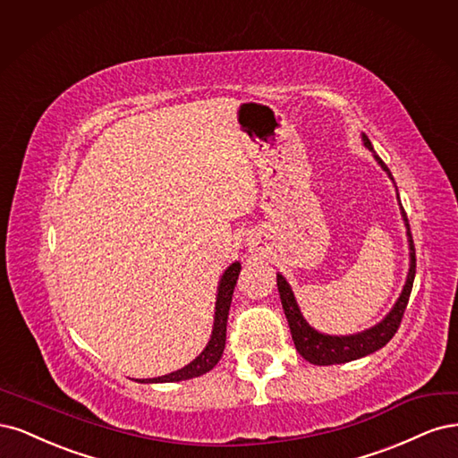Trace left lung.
<instances>
[{
  "label": "left lung",
  "mask_w": 458,
  "mask_h": 458,
  "mask_svg": "<svg viewBox=\"0 0 458 458\" xmlns=\"http://www.w3.org/2000/svg\"><path fill=\"white\" fill-rule=\"evenodd\" d=\"M363 146L373 152V157L377 159V164L382 167V171H386V174L390 176V181H394V176L390 173V169L386 167L385 161H382L377 152L373 150L371 140L367 139V135H361ZM400 199V196H397ZM400 203V201H397ZM400 211H402V218L405 223V230H407V243H409V272L405 277V285L402 289V294L397 297L395 304L392 306L390 312L382 318L377 326L369 327L365 331L353 333V335H326L319 333L318 329H314L310 323L304 319L301 308L297 304V299H294L293 289L287 284V279L277 274V291H279V299H282V306L285 318L289 321V329H291V336L297 352L301 356L314 363V365H335V363H346V361H353L369 356L377 350H380L382 346H386L390 343V338L395 335L397 327H400L403 312L407 308L409 297H411V289H412V282H415V268H417V259H415V245H412V235H411V228H409V220L407 215L400 203Z\"/></svg>",
  "instance_id": "obj_1"
}]
</instances>
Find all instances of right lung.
Returning <instances> with one entry per match:
<instances>
[{
    "instance_id": "add662e5",
    "label": "right lung",
    "mask_w": 458,
    "mask_h": 458,
    "mask_svg": "<svg viewBox=\"0 0 458 458\" xmlns=\"http://www.w3.org/2000/svg\"><path fill=\"white\" fill-rule=\"evenodd\" d=\"M242 270V264L235 260L230 267L225 270V274L220 276V282L216 287V302H215V321H213V331L208 346L203 348V352L196 360H191L188 365H184L179 371H173L164 377H156V378H137V382H181L188 378H196L205 373H209L211 369L218 363V360L223 358L225 344H226V323H228V312H230V304H232V294L235 282H238V276Z\"/></svg>"
}]
</instances>
